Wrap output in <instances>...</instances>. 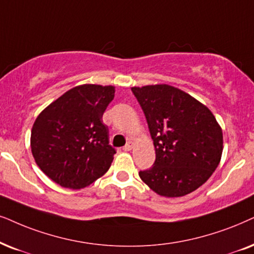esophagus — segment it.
Segmentation results:
<instances>
[{
    "label": "esophagus",
    "instance_id": "esophagus-1",
    "mask_svg": "<svg viewBox=\"0 0 254 254\" xmlns=\"http://www.w3.org/2000/svg\"><path fill=\"white\" fill-rule=\"evenodd\" d=\"M131 148H133V143L131 142H128L126 146L124 147V150L125 151H129V150H131Z\"/></svg>",
    "mask_w": 254,
    "mask_h": 254
}]
</instances>
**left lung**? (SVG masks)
<instances>
[{
	"instance_id": "1",
	"label": "left lung",
	"mask_w": 254,
	"mask_h": 254,
	"mask_svg": "<svg viewBox=\"0 0 254 254\" xmlns=\"http://www.w3.org/2000/svg\"><path fill=\"white\" fill-rule=\"evenodd\" d=\"M155 147L153 167L140 179L157 195L182 197L206 182L223 153V130L205 105L167 84L131 87Z\"/></svg>"
}]
</instances>
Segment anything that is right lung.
I'll return each instance as SVG.
<instances>
[{"mask_svg":"<svg viewBox=\"0 0 254 254\" xmlns=\"http://www.w3.org/2000/svg\"><path fill=\"white\" fill-rule=\"evenodd\" d=\"M114 93L112 85H79L36 118L30 137L32 156L49 179L77 190L110 169L115 149L103 114Z\"/></svg>","mask_w":254,"mask_h":254,"instance_id":"add662e5","label":"right lung"}]
</instances>
